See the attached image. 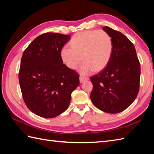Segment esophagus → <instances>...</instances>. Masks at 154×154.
Listing matches in <instances>:
<instances>
[{
	"mask_svg": "<svg viewBox=\"0 0 154 154\" xmlns=\"http://www.w3.org/2000/svg\"><path fill=\"white\" fill-rule=\"evenodd\" d=\"M88 80H89V77L83 76V75H81L80 77H79L80 83H83V82H85V81H88Z\"/></svg>",
	"mask_w": 154,
	"mask_h": 154,
	"instance_id": "esophagus-1",
	"label": "esophagus"
}]
</instances>
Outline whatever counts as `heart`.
Listing matches in <instances>:
<instances>
[{
	"label": "heart",
	"mask_w": 154,
	"mask_h": 154,
	"mask_svg": "<svg viewBox=\"0 0 154 154\" xmlns=\"http://www.w3.org/2000/svg\"><path fill=\"white\" fill-rule=\"evenodd\" d=\"M69 45L71 48L65 46L61 49L62 61L73 69L83 59L80 71L83 74L103 69L109 63L113 51L112 38L104 30L78 32L71 38Z\"/></svg>",
	"instance_id": "obj_1"
}]
</instances>
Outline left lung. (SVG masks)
Wrapping results in <instances>:
<instances>
[{"label":"left lung","instance_id":"1","mask_svg":"<svg viewBox=\"0 0 154 154\" xmlns=\"http://www.w3.org/2000/svg\"><path fill=\"white\" fill-rule=\"evenodd\" d=\"M113 42V51L106 67L91 77L93 88L91 99L103 112L115 114L131 104L140 89V64L135 47L121 32L103 28Z\"/></svg>","mask_w":154,"mask_h":154}]
</instances>
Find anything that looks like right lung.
Here are the masks:
<instances>
[{
	"mask_svg": "<svg viewBox=\"0 0 154 154\" xmlns=\"http://www.w3.org/2000/svg\"><path fill=\"white\" fill-rule=\"evenodd\" d=\"M70 35L47 32L22 54L19 83L26 105L36 115L51 119L66 110L79 75L63 63L60 52Z\"/></svg>",
	"mask_w": 154,
	"mask_h": 154,
	"instance_id": "obj_1",
	"label": "right lung"
}]
</instances>
